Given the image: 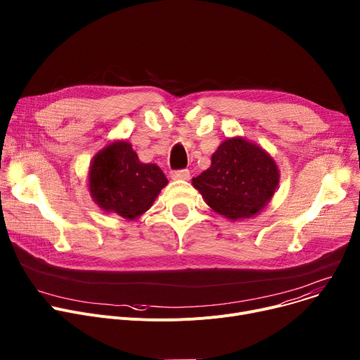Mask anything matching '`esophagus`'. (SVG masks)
<instances>
[{"instance_id": "esophagus-1", "label": "esophagus", "mask_w": 360, "mask_h": 360, "mask_svg": "<svg viewBox=\"0 0 360 360\" xmlns=\"http://www.w3.org/2000/svg\"><path fill=\"white\" fill-rule=\"evenodd\" d=\"M171 178L172 179H189V171L188 169H178L171 172Z\"/></svg>"}]
</instances>
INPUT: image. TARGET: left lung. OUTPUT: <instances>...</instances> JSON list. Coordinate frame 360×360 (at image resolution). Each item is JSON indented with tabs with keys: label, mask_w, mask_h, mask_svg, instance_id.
Listing matches in <instances>:
<instances>
[{
	"label": "left lung",
	"mask_w": 360,
	"mask_h": 360,
	"mask_svg": "<svg viewBox=\"0 0 360 360\" xmlns=\"http://www.w3.org/2000/svg\"><path fill=\"white\" fill-rule=\"evenodd\" d=\"M278 182L274 159L242 137L223 141L211 166L193 179L205 202L234 221L257 214L274 197Z\"/></svg>",
	"instance_id": "left-lung-1"
}]
</instances>
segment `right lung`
<instances>
[{
  "label": "right lung",
  "mask_w": 360,
  "mask_h": 360,
  "mask_svg": "<svg viewBox=\"0 0 360 360\" xmlns=\"http://www.w3.org/2000/svg\"><path fill=\"white\" fill-rule=\"evenodd\" d=\"M167 184L160 167L141 163L127 141H117L94 158L89 193L103 210L134 220L148 211Z\"/></svg>",
  "instance_id": "add662e5"
}]
</instances>
